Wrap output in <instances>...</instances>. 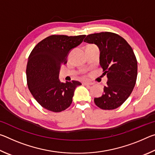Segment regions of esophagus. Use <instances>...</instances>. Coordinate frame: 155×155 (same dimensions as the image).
<instances>
[{
  "instance_id": "34e87169",
  "label": "esophagus",
  "mask_w": 155,
  "mask_h": 155,
  "mask_svg": "<svg viewBox=\"0 0 155 155\" xmlns=\"http://www.w3.org/2000/svg\"><path fill=\"white\" fill-rule=\"evenodd\" d=\"M83 84L84 85H93V83H91V82H83Z\"/></svg>"
}]
</instances>
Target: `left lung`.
<instances>
[{"mask_svg":"<svg viewBox=\"0 0 155 155\" xmlns=\"http://www.w3.org/2000/svg\"><path fill=\"white\" fill-rule=\"evenodd\" d=\"M84 41L98 47L100 65L107 77L104 94L94 103L102 109H116L129 97L136 83L137 61L133 49L121 36L110 32L90 34Z\"/></svg>","mask_w":155,"mask_h":155,"instance_id":"1","label":"left lung"}]
</instances>
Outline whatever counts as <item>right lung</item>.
Wrapping results in <instances>:
<instances>
[{
  "label": "right lung",
  "instance_id": "right-lung-1",
  "mask_svg": "<svg viewBox=\"0 0 155 155\" xmlns=\"http://www.w3.org/2000/svg\"><path fill=\"white\" fill-rule=\"evenodd\" d=\"M85 35H51L35 46L28 59L27 85L31 94L44 108L61 112L72 102L77 81L61 82L59 78L62 64L69 52L82 43Z\"/></svg>",
  "mask_w": 155,
  "mask_h": 155
}]
</instances>
